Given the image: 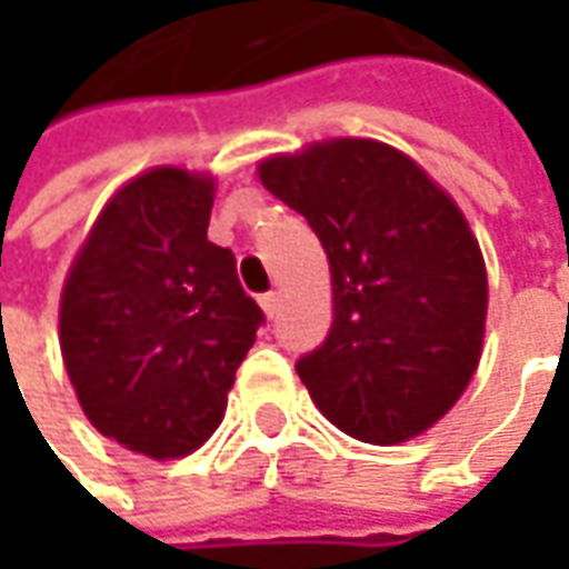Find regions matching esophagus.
<instances>
[{"mask_svg": "<svg viewBox=\"0 0 569 569\" xmlns=\"http://www.w3.org/2000/svg\"><path fill=\"white\" fill-rule=\"evenodd\" d=\"M259 307L266 310V317L274 319V313H278V295H274V291H269V295H262V297H259Z\"/></svg>", "mask_w": 569, "mask_h": 569, "instance_id": "34e87169", "label": "esophagus"}]
</instances>
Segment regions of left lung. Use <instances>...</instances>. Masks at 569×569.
I'll return each mask as SVG.
<instances>
[{"instance_id":"obj_1","label":"left lung","mask_w":569,"mask_h":569,"mask_svg":"<svg viewBox=\"0 0 569 569\" xmlns=\"http://www.w3.org/2000/svg\"><path fill=\"white\" fill-rule=\"evenodd\" d=\"M329 256L332 329L297 361L317 408L363 443L437 425L481 358L488 274L462 211L402 151L336 139L259 164Z\"/></svg>"}]
</instances>
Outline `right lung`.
Segmentation results:
<instances>
[{
    "label": "right lung",
    "instance_id": "right-lung-1",
    "mask_svg": "<svg viewBox=\"0 0 569 569\" xmlns=\"http://www.w3.org/2000/svg\"><path fill=\"white\" fill-rule=\"evenodd\" d=\"M211 180L177 167L107 202L59 303V345L88 421L132 452L177 459L221 425L266 322L237 259L208 240Z\"/></svg>",
    "mask_w": 569,
    "mask_h": 569
}]
</instances>
